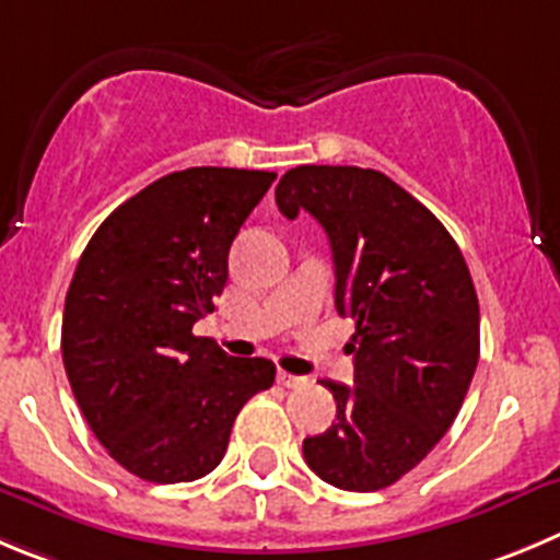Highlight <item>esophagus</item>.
<instances>
[{
	"instance_id": "1",
	"label": "esophagus",
	"mask_w": 560,
	"mask_h": 560,
	"mask_svg": "<svg viewBox=\"0 0 560 560\" xmlns=\"http://www.w3.org/2000/svg\"><path fill=\"white\" fill-rule=\"evenodd\" d=\"M279 384L287 386V389H304V386L310 384V381H306L304 375H292V373H284V370H281V373H279Z\"/></svg>"
}]
</instances>
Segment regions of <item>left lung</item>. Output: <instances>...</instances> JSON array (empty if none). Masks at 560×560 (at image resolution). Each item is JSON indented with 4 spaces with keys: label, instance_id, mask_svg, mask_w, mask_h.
Returning a JSON list of instances; mask_svg holds the SVG:
<instances>
[{
    "label": "left lung",
    "instance_id": "1",
    "mask_svg": "<svg viewBox=\"0 0 560 560\" xmlns=\"http://www.w3.org/2000/svg\"><path fill=\"white\" fill-rule=\"evenodd\" d=\"M281 215L326 229L334 304L357 323L353 386L323 381L337 420L304 439L312 472L378 492L415 469L456 420L480 353V310L456 240L431 209L373 168L298 165L276 187Z\"/></svg>",
    "mask_w": 560,
    "mask_h": 560
}]
</instances>
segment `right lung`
<instances>
[{
	"label": "right lung",
	"instance_id": "1",
	"mask_svg": "<svg viewBox=\"0 0 560 560\" xmlns=\"http://www.w3.org/2000/svg\"><path fill=\"white\" fill-rule=\"evenodd\" d=\"M276 174L187 168L124 201L82 250L62 312V364L104 451L151 483L221 464L234 417L276 364L226 357L192 326L215 310L229 248Z\"/></svg>",
	"mask_w": 560,
	"mask_h": 560
}]
</instances>
